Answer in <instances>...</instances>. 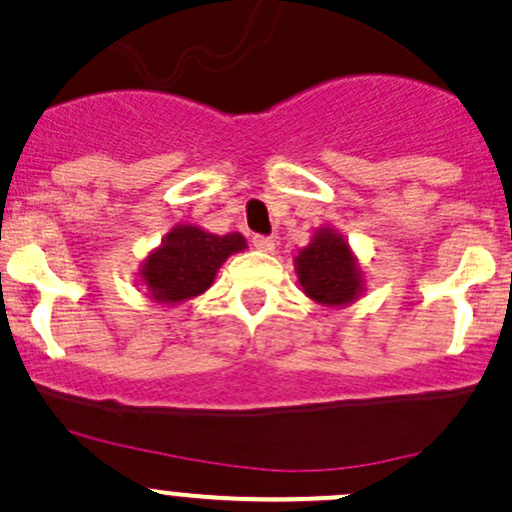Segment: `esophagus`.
Segmentation results:
<instances>
[{
  "label": "esophagus",
  "instance_id": "1",
  "mask_svg": "<svg viewBox=\"0 0 512 512\" xmlns=\"http://www.w3.org/2000/svg\"><path fill=\"white\" fill-rule=\"evenodd\" d=\"M251 244H254L258 251H266V254H271V251L276 249V241H273L271 236H254V241H251Z\"/></svg>",
  "mask_w": 512,
  "mask_h": 512
}]
</instances>
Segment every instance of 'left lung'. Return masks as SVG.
Instances as JSON below:
<instances>
[{
	"instance_id": "8db88e82",
	"label": "left lung",
	"mask_w": 512,
	"mask_h": 512,
	"mask_svg": "<svg viewBox=\"0 0 512 512\" xmlns=\"http://www.w3.org/2000/svg\"><path fill=\"white\" fill-rule=\"evenodd\" d=\"M296 276L303 293L321 306L341 308L363 293V273L351 246L338 231L318 229L311 244L298 251Z\"/></svg>"
}]
</instances>
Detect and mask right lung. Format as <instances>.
Wrapping results in <instances>:
<instances>
[{"label":"right lung","mask_w":512,"mask_h":512,"mask_svg":"<svg viewBox=\"0 0 512 512\" xmlns=\"http://www.w3.org/2000/svg\"><path fill=\"white\" fill-rule=\"evenodd\" d=\"M246 249L241 234L216 236L194 224H179L166 234L159 249L144 258L139 278L156 303L176 306L201 296L214 283L221 263Z\"/></svg>","instance_id":"1"}]
</instances>
